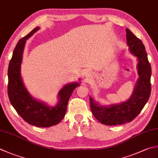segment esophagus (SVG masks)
I'll list each match as a JSON object with an SVG mask.
<instances>
[{
	"instance_id": "34e87169",
	"label": "esophagus",
	"mask_w": 158,
	"mask_h": 158,
	"mask_svg": "<svg viewBox=\"0 0 158 158\" xmlns=\"http://www.w3.org/2000/svg\"><path fill=\"white\" fill-rule=\"evenodd\" d=\"M85 75L86 77H88H88H89L91 76V73H89V72H88V71H87V72L85 73Z\"/></svg>"
}]
</instances>
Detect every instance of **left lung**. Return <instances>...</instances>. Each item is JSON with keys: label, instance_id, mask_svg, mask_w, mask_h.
I'll use <instances>...</instances> for the list:
<instances>
[{"label": "left lung", "instance_id": "left-lung-1", "mask_svg": "<svg viewBox=\"0 0 158 158\" xmlns=\"http://www.w3.org/2000/svg\"><path fill=\"white\" fill-rule=\"evenodd\" d=\"M127 44L129 51L138 58L139 78L130 98L126 101L110 106H101L89 97V104L94 116L102 124L123 125L132 121L149 100L151 91V67L143 42L130 30L126 29Z\"/></svg>", "mask_w": 158, "mask_h": 158}]
</instances>
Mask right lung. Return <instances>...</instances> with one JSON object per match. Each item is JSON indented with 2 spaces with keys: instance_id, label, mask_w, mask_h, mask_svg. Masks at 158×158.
I'll use <instances>...</instances> for the list:
<instances>
[{
  "instance_id": "add662e5",
  "label": "right lung",
  "mask_w": 158,
  "mask_h": 158,
  "mask_svg": "<svg viewBox=\"0 0 158 158\" xmlns=\"http://www.w3.org/2000/svg\"><path fill=\"white\" fill-rule=\"evenodd\" d=\"M40 29L37 27L18 41L14 48L8 68V96L10 103L23 119L38 127H48L61 122L66 112L68 102L80 82L66 84L58 92L55 106H49L44 102L36 100L28 92L20 74L21 64L27 40Z\"/></svg>"
}]
</instances>
